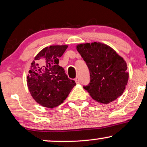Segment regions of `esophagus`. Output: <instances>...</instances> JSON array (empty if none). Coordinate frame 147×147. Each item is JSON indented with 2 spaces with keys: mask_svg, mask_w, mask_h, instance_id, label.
<instances>
[{
  "mask_svg": "<svg viewBox=\"0 0 147 147\" xmlns=\"http://www.w3.org/2000/svg\"><path fill=\"white\" fill-rule=\"evenodd\" d=\"M75 81H76V82L77 83V84H78V83H80V78H79V77H77L75 79Z\"/></svg>",
  "mask_w": 147,
  "mask_h": 147,
  "instance_id": "esophagus-1",
  "label": "esophagus"
}]
</instances>
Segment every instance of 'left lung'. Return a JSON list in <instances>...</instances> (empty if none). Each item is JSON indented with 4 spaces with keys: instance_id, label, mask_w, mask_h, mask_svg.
Segmentation results:
<instances>
[{
    "instance_id": "1",
    "label": "left lung",
    "mask_w": 147,
    "mask_h": 147,
    "mask_svg": "<svg viewBox=\"0 0 147 147\" xmlns=\"http://www.w3.org/2000/svg\"><path fill=\"white\" fill-rule=\"evenodd\" d=\"M76 48L89 70L90 82L83 87L92 98L108 104L120 97L129 78L123 59L110 46L99 42L79 44Z\"/></svg>"
}]
</instances>
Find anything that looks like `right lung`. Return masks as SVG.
<instances>
[{
	"label": "right lung",
	"mask_w": 147,
	"mask_h": 147,
	"mask_svg": "<svg viewBox=\"0 0 147 147\" xmlns=\"http://www.w3.org/2000/svg\"><path fill=\"white\" fill-rule=\"evenodd\" d=\"M67 46H50L35 57L27 76V85L33 99L43 107H57L67 97L76 85L59 66V58Z\"/></svg>",
	"instance_id": "right-lung-1"
}]
</instances>
